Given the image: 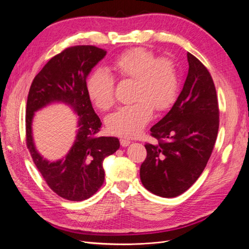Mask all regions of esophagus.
<instances>
[{
    "label": "esophagus",
    "mask_w": 249,
    "mask_h": 249,
    "mask_svg": "<svg viewBox=\"0 0 249 249\" xmlns=\"http://www.w3.org/2000/svg\"><path fill=\"white\" fill-rule=\"evenodd\" d=\"M120 143H121V145L123 147H127L130 144V143H131V141H130L127 138H122V139H120Z\"/></svg>",
    "instance_id": "34e87169"
}]
</instances>
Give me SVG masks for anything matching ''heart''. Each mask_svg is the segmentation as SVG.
Instances as JSON below:
<instances>
[{
	"label": "heart",
	"mask_w": 249,
	"mask_h": 249,
	"mask_svg": "<svg viewBox=\"0 0 249 249\" xmlns=\"http://www.w3.org/2000/svg\"><path fill=\"white\" fill-rule=\"evenodd\" d=\"M112 69L122 78L134 80L133 100L118 108L106 119L109 131L121 136H136L151 120L153 108L164 111L174 104L178 89L175 64L167 58H156L144 48L123 52L112 62ZM115 80L107 71L99 69L88 80L90 100L101 110L114 103Z\"/></svg>",
	"instance_id": "heart-1"
}]
</instances>
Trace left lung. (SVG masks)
<instances>
[{"label":"left lung","instance_id":"obj_1","mask_svg":"<svg viewBox=\"0 0 249 249\" xmlns=\"http://www.w3.org/2000/svg\"><path fill=\"white\" fill-rule=\"evenodd\" d=\"M189 69L172 109L150 128L156 144H145L140 167L142 185L162 198H174L190 189L203 173L214 148L219 109L212 76L188 52Z\"/></svg>","mask_w":249,"mask_h":249}]
</instances>
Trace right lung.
I'll list each match as a JSON object with an SVG mask.
<instances>
[{"mask_svg": "<svg viewBox=\"0 0 249 249\" xmlns=\"http://www.w3.org/2000/svg\"><path fill=\"white\" fill-rule=\"evenodd\" d=\"M107 51L91 45L64 49L52 57L34 77L26 107V142L32 160L48 187L70 201L90 198L103 185V161L120 147L117 137L97 136L102 122L95 113L87 88V77ZM60 102L78 116L77 135L68 153L51 162L36 148L32 122L36 111Z\"/></svg>", "mask_w": 249, "mask_h": 249, "instance_id": "1", "label": "right lung"}]
</instances>
